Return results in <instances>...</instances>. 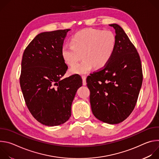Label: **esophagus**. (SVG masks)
<instances>
[{
    "label": "esophagus",
    "mask_w": 159,
    "mask_h": 159,
    "mask_svg": "<svg viewBox=\"0 0 159 159\" xmlns=\"http://www.w3.org/2000/svg\"><path fill=\"white\" fill-rule=\"evenodd\" d=\"M82 84L84 85H86V76L82 75Z\"/></svg>",
    "instance_id": "esophagus-1"
}]
</instances>
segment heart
<instances>
[{"label": "heart", "instance_id": "1", "mask_svg": "<svg viewBox=\"0 0 159 159\" xmlns=\"http://www.w3.org/2000/svg\"><path fill=\"white\" fill-rule=\"evenodd\" d=\"M116 38L110 30L88 28L75 33L71 44L61 48V56L69 66L75 65L80 57L82 61L72 67L70 74H85L94 67L101 69L111 60L116 47Z\"/></svg>", "mask_w": 159, "mask_h": 159}]
</instances>
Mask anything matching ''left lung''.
<instances>
[{
    "mask_svg": "<svg viewBox=\"0 0 159 159\" xmlns=\"http://www.w3.org/2000/svg\"><path fill=\"white\" fill-rule=\"evenodd\" d=\"M115 30L116 47L111 60L87 77L93 115L99 120L118 124L133 111L143 81L140 55L123 28Z\"/></svg>",
    "mask_w": 159,
    "mask_h": 159,
    "instance_id": "8db88e82",
    "label": "left lung"
}]
</instances>
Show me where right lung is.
<instances>
[{"label": "right lung", "mask_w": 159, "mask_h": 159, "mask_svg": "<svg viewBox=\"0 0 159 159\" xmlns=\"http://www.w3.org/2000/svg\"><path fill=\"white\" fill-rule=\"evenodd\" d=\"M70 30L38 34L25 50L21 61L20 85L33 116L49 126L65 123L82 80L78 74L61 79L68 66L61 56L66 33Z\"/></svg>", "instance_id": "add662e5"}]
</instances>
